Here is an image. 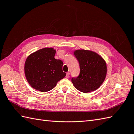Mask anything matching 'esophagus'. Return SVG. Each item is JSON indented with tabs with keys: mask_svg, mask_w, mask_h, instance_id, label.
Segmentation results:
<instances>
[{
	"mask_svg": "<svg viewBox=\"0 0 134 134\" xmlns=\"http://www.w3.org/2000/svg\"><path fill=\"white\" fill-rule=\"evenodd\" d=\"M69 75H70L69 72H68L67 73H66V78H68L69 77Z\"/></svg>",
	"mask_w": 134,
	"mask_h": 134,
	"instance_id": "esophagus-1",
	"label": "esophagus"
}]
</instances>
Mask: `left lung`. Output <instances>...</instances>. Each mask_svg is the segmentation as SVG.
Segmentation results:
<instances>
[{
    "label": "left lung",
    "instance_id": "obj_1",
    "mask_svg": "<svg viewBox=\"0 0 134 134\" xmlns=\"http://www.w3.org/2000/svg\"><path fill=\"white\" fill-rule=\"evenodd\" d=\"M79 63L80 72L76 78H72L75 88L83 93L94 91L102 84L107 74V65L102 56L88 50L74 51Z\"/></svg>",
    "mask_w": 134,
    "mask_h": 134
}]
</instances>
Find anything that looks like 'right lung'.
<instances>
[{
	"label": "right lung",
	"instance_id": "right-lung-1",
	"mask_svg": "<svg viewBox=\"0 0 134 134\" xmlns=\"http://www.w3.org/2000/svg\"><path fill=\"white\" fill-rule=\"evenodd\" d=\"M56 50L45 47L28 56L25 64V74L30 86L35 90L46 92L52 90L66 76L63 71V62L56 59Z\"/></svg>",
	"mask_w": 134,
	"mask_h": 134
}]
</instances>
